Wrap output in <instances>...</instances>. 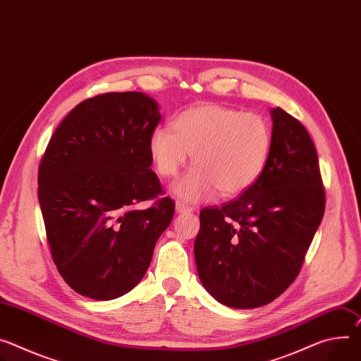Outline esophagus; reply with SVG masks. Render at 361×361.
<instances>
[{"instance_id":"34e87169","label":"esophagus","mask_w":361,"mask_h":361,"mask_svg":"<svg viewBox=\"0 0 361 361\" xmlns=\"http://www.w3.org/2000/svg\"><path fill=\"white\" fill-rule=\"evenodd\" d=\"M176 212L177 213H190V212H192V209L178 200V202H176Z\"/></svg>"}]
</instances>
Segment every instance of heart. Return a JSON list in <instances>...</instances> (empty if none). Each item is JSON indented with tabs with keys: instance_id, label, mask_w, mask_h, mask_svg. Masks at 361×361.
I'll use <instances>...</instances> for the list:
<instances>
[{
	"instance_id": "1",
	"label": "heart",
	"mask_w": 361,
	"mask_h": 361,
	"mask_svg": "<svg viewBox=\"0 0 361 361\" xmlns=\"http://www.w3.org/2000/svg\"><path fill=\"white\" fill-rule=\"evenodd\" d=\"M148 147L162 177H176L192 154L195 167L173 185L180 199L206 200L216 190L223 197H233L252 187L264 171L272 130L257 114L204 104L180 114L174 129L155 128Z\"/></svg>"
}]
</instances>
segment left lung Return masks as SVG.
<instances>
[{"label": "left lung", "instance_id": "obj_1", "mask_svg": "<svg viewBox=\"0 0 361 361\" xmlns=\"http://www.w3.org/2000/svg\"><path fill=\"white\" fill-rule=\"evenodd\" d=\"M267 166L240 197L200 212L194 242L199 278L220 304L249 310L272 302L297 278L322 220L318 155L304 125L271 109Z\"/></svg>", "mask_w": 361, "mask_h": 361}]
</instances>
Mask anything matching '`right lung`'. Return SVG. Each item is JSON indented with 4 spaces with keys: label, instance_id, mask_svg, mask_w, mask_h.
I'll list each match as a JSON object with an SVG mask.
<instances>
[{
    "label": "right lung",
    "instance_id": "add662e5",
    "mask_svg": "<svg viewBox=\"0 0 361 361\" xmlns=\"http://www.w3.org/2000/svg\"><path fill=\"white\" fill-rule=\"evenodd\" d=\"M159 106L141 92L79 104L57 126L39 169V203L57 271L83 297L111 301L134 289L174 216L151 170Z\"/></svg>",
    "mask_w": 361,
    "mask_h": 361
}]
</instances>
